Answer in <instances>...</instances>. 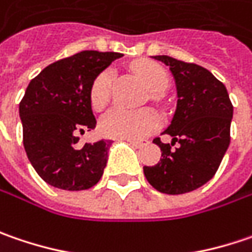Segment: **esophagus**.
Instances as JSON below:
<instances>
[{"mask_svg": "<svg viewBox=\"0 0 252 252\" xmlns=\"http://www.w3.org/2000/svg\"><path fill=\"white\" fill-rule=\"evenodd\" d=\"M127 143H130L134 147H142V146L146 145V140H132V139H126Z\"/></svg>", "mask_w": 252, "mask_h": 252, "instance_id": "esophagus-1", "label": "esophagus"}]
</instances>
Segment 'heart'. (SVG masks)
<instances>
[{"instance_id":"1","label":"heart","mask_w":252,"mask_h":252,"mask_svg":"<svg viewBox=\"0 0 252 252\" xmlns=\"http://www.w3.org/2000/svg\"><path fill=\"white\" fill-rule=\"evenodd\" d=\"M134 69L142 78L147 89L153 94L161 92L169 83V73L161 65L152 61L137 62ZM113 72L103 70L96 76L91 88V103L99 110L105 106L110 97V86ZM160 126V118L155 110H139L129 112L120 107H113L102 116L99 122V132L112 139H140Z\"/></svg>"}]
</instances>
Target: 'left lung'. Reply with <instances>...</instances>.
<instances>
[{
	"label": "left lung",
	"mask_w": 252,
	"mask_h": 252,
	"mask_svg": "<svg viewBox=\"0 0 252 252\" xmlns=\"http://www.w3.org/2000/svg\"><path fill=\"white\" fill-rule=\"evenodd\" d=\"M153 58L174 76L177 106L163 132L173 137L171 143L156 137L153 143L160 147L161 158L143 171L160 193L184 194L211 180L219 169L230 145L233 105L225 86L206 68L167 55Z\"/></svg>",
	"instance_id": "8db88e82"
}]
</instances>
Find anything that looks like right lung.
Here are the masks:
<instances>
[{
	"mask_svg": "<svg viewBox=\"0 0 252 252\" xmlns=\"http://www.w3.org/2000/svg\"><path fill=\"white\" fill-rule=\"evenodd\" d=\"M120 57L83 51L51 63L28 85L19 103L24 147L32 167L48 184L79 191L100 180L112 140L83 146L78 142L79 134L96 126L92 83Z\"/></svg>",
	"mask_w": 252,
	"mask_h": 252,
	"instance_id": "add662e5",
	"label": "right lung"
}]
</instances>
